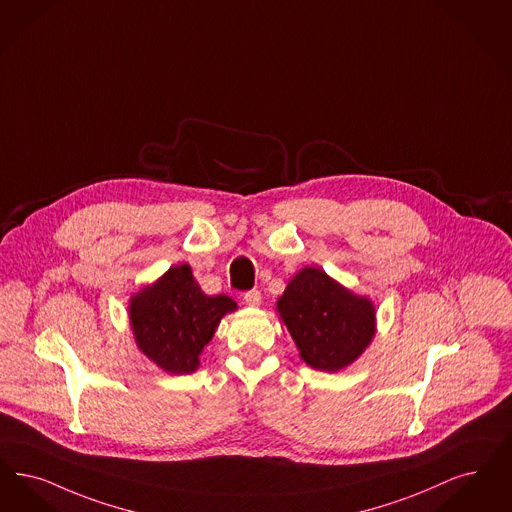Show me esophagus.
<instances>
[{"label":"esophagus","instance_id":"1","mask_svg":"<svg viewBox=\"0 0 512 512\" xmlns=\"http://www.w3.org/2000/svg\"><path fill=\"white\" fill-rule=\"evenodd\" d=\"M244 303L249 307H259L261 305V293L257 289H249L244 293Z\"/></svg>","mask_w":512,"mask_h":512}]
</instances>
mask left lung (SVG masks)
I'll list each match as a JSON object with an SVG mask.
<instances>
[{
	"mask_svg": "<svg viewBox=\"0 0 512 512\" xmlns=\"http://www.w3.org/2000/svg\"><path fill=\"white\" fill-rule=\"evenodd\" d=\"M301 358L310 368L339 371L352 364L375 335V310L333 282L320 268H303L278 299Z\"/></svg>",
	"mask_w": 512,
	"mask_h": 512,
	"instance_id": "8db88e82",
	"label": "left lung"
}]
</instances>
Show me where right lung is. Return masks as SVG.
I'll list each match as a JSON object with an SVG mask.
<instances>
[{
    "label": "right lung",
    "instance_id": "obj_1",
    "mask_svg": "<svg viewBox=\"0 0 512 512\" xmlns=\"http://www.w3.org/2000/svg\"><path fill=\"white\" fill-rule=\"evenodd\" d=\"M236 303L226 295H205L190 266H173L154 286L131 299L129 318L137 345L169 373H192L215 328Z\"/></svg>",
    "mask_w": 512,
    "mask_h": 512
}]
</instances>
